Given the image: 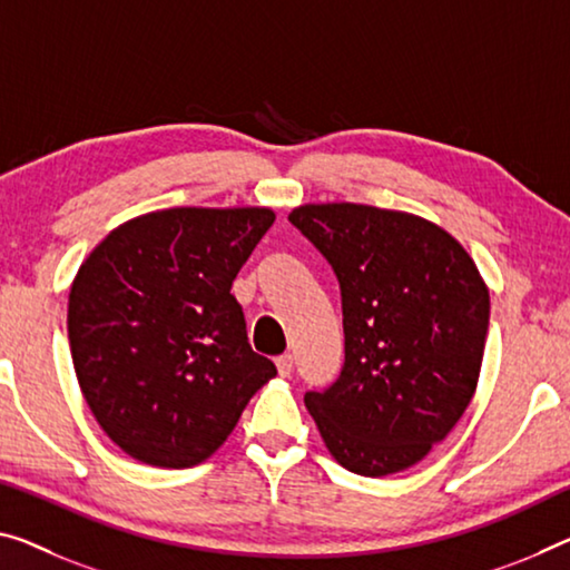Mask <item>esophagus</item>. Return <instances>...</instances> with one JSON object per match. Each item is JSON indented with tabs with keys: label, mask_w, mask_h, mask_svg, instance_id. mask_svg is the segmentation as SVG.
Wrapping results in <instances>:
<instances>
[{
	"label": "esophagus",
	"mask_w": 570,
	"mask_h": 570,
	"mask_svg": "<svg viewBox=\"0 0 570 570\" xmlns=\"http://www.w3.org/2000/svg\"><path fill=\"white\" fill-rule=\"evenodd\" d=\"M275 364H277V372H279V374L291 376L293 364H295V356H293V354H283V356L275 358Z\"/></svg>",
	"instance_id": "34e87169"
}]
</instances>
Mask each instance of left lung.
<instances>
[{"mask_svg": "<svg viewBox=\"0 0 570 570\" xmlns=\"http://www.w3.org/2000/svg\"><path fill=\"white\" fill-rule=\"evenodd\" d=\"M334 269L344 366L305 392L341 466L387 476L413 466L474 397L489 293L466 249L425 218L362 204H308L287 216Z\"/></svg>", "mask_w": 570, "mask_h": 570, "instance_id": "left-lung-1", "label": "left lung"}]
</instances>
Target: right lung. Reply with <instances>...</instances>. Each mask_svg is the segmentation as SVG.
<instances>
[{
  "mask_svg": "<svg viewBox=\"0 0 570 570\" xmlns=\"http://www.w3.org/2000/svg\"><path fill=\"white\" fill-rule=\"evenodd\" d=\"M269 208H165L114 229L78 269L68 341L96 423L135 461L188 469L277 374L232 295Z\"/></svg>",
  "mask_w": 570,
  "mask_h": 570,
  "instance_id": "1",
  "label": "right lung"
}]
</instances>
